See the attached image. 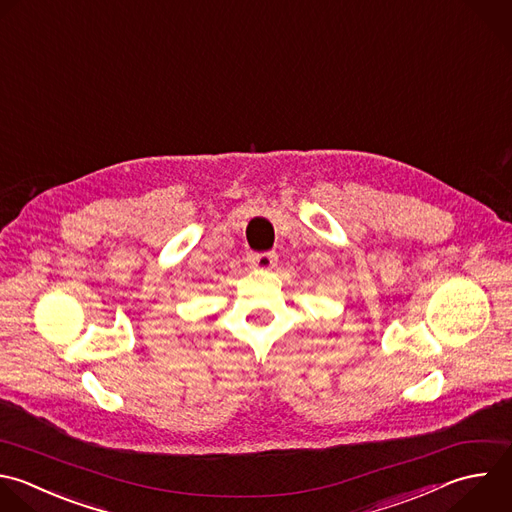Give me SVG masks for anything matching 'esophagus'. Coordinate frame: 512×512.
Listing matches in <instances>:
<instances>
[{
	"instance_id": "obj_1",
	"label": "esophagus",
	"mask_w": 512,
	"mask_h": 512,
	"mask_svg": "<svg viewBox=\"0 0 512 512\" xmlns=\"http://www.w3.org/2000/svg\"><path fill=\"white\" fill-rule=\"evenodd\" d=\"M278 262V254L276 252H252L248 254V264L252 268H260V270H270L274 268Z\"/></svg>"
}]
</instances>
